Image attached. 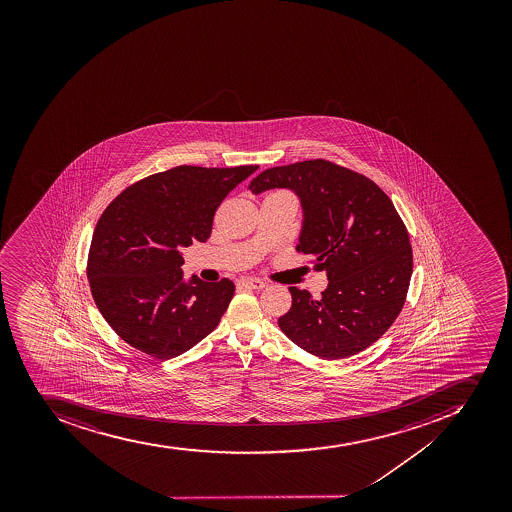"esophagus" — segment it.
Instances as JSON below:
<instances>
[{"mask_svg":"<svg viewBox=\"0 0 512 512\" xmlns=\"http://www.w3.org/2000/svg\"><path fill=\"white\" fill-rule=\"evenodd\" d=\"M239 286L250 288V290H263L265 283L262 280H257V278H242V280H239Z\"/></svg>","mask_w":512,"mask_h":512,"instance_id":"34e87169","label":"esophagus"}]
</instances>
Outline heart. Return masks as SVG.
I'll return each mask as SVG.
<instances>
[{
	"mask_svg": "<svg viewBox=\"0 0 512 512\" xmlns=\"http://www.w3.org/2000/svg\"><path fill=\"white\" fill-rule=\"evenodd\" d=\"M281 195H285V193H281Z\"/></svg>",
	"mask_w": 512,
	"mask_h": 512,
	"instance_id": "b5f03b06",
	"label": "heart"
}]
</instances>
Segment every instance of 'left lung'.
<instances>
[{"label": "left lung", "mask_w": 512, "mask_h": 512, "mask_svg": "<svg viewBox=\"0 0 512 512\" xmlns=\"http://www.w3.org/2000/svg\"><path fill=\"white\" fill-rule=\"evenodd\" d=\"M286 188L298 195L303 226L296 247L326 270L321 298L290 286L293 304L278 326L324 360L352 357L388 331L406 301L412 249L391 199L370 178L327 160L268 168L254 195Z\"/></svg>", "instance_id": "8db88e82"}]
</instances>
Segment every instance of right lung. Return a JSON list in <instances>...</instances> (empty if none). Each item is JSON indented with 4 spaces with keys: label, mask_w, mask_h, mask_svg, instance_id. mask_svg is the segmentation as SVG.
I'll return each mask as SVG.
<instances>
[{
    "label": "right lung",
    "mask_w": 512,
    "mask_h": 512,
    "mask_svg": "<svg viewBox=\"0 0 512 512\" xmlns=\"http://www.w3.org/2000/svg\"><path fill=\"white\" fill-rule=\"evenodd\" d=\"M257 165H180L155 173L109 203L91 239L86 275L96 306L134 349L178 357L216 329L236 286L183 280L181 247L206 242L222 199Z\"/></svg>",
    "instance_id": "right-lung-1"
}]
</instances>
